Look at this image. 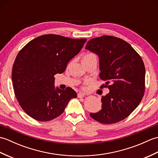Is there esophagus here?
Wrapping results in <instances>:
<instances>
[{"mask_svg": "<svg viewBox=\"0 0 158 158\" xmlns=\"http://www.w3.org/2000/svg\"><path fill=\"white\" fill-rule=\"evenodd\" d=\"M84 96H85V94L81 92H80L77 94V96H78V98H83Z\"/></svg>", "mask_w": 158, "mask_h": 158, "instance_id": "34e87169", "label": "esophagus"}]
</instances>
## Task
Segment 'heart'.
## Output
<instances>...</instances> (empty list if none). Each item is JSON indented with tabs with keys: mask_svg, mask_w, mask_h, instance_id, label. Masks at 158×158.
Segmentation results:
<instances>
[{
	"mask_svg": "<svg viewBox=\"0 0 158 158\" xmlns=\"http://www.w3.org/2000/svg\"><path fill=\"white\" fill-rule=\"evenodd\" d=\"M81 61H82V63H86V62H89L92 61L97 62V57L94 53H88L83 56Z\"/></svg>",
	"mask_w": 158,
	"mask_h": 158,
	"instance_id": "obj_1",
	"label": "heart"
}]
</instances>
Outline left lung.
Wrapping results in <instances>:
<instances>
[{
    "label": "left lung",
    "instance_id": "1",
    "mask_svg": "<svg viewBox=\"0 0 158 158\" xmlns=\"http://www.w3.org/2000/svg\"><path fill=\"white\" fill-rule=\"evenodd\" d=\"M85 49L98 56L99 76L105 81L102 87L110 91L102 96L101 110L89 115L102 123L120 122L133 112L144 96L145 68L141 57L129 43L112 36L89 40Z\"/></svg>",
    "mask_w": 158,
    "mask_h": 158
}]
</instances>
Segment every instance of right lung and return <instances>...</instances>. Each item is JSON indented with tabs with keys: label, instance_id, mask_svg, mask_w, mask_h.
<instances>
[{
	"label": "right lung",
	"instance_id": "1",
	"mask_svg": "<svg viewBox=\"0 0 158 158\" xmlns=\"http://www.w3.org/2000/svg\"><path fill=\"white\" fill-rule=\"evenodd\" d=\"M86 41L44 35L20 50L13 66L12 81L19 105L30 117L41 122L55 119L64 112L69 100L76 98L71 88H55L53 76L64 72Z\"/></svg>",
	"mask_w": 158,
	"mask_h": 158
}]
</instances>
